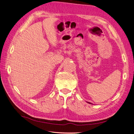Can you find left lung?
I'll use <instances>...</instances> for the list:
<instances>
[{
	"label": "left lung",
	"instance_id": "8db88e82",
	"mask_svg": "<svg viewBox=\"0 0 134 134\" xmlns=\"http://www.w3.org/2000/svg\"><path fill=\"white\" fill-rule=\"evenodd\" d=\"M88 102L89 103V104H91V103H90V102Z\"/></svg>",
	"mask_w": 134,
	"mask_h": 134
}]
</instances>
